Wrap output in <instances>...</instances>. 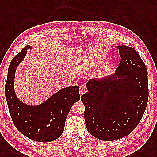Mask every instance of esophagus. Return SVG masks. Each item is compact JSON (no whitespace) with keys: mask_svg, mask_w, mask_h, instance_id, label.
<instances>
[{"mask_svg":"<svg viewBox=\"0 0 157 157\" xmlns=\"http://www.w3.org/2000/svg\"><path fill=\"white\" fill-rule=\"evenodd\" d=\"M86 91H87V89H86V87L85 85L82 84V85L80 86V88H79V94L81 95L84 93H85Z\"/></svg>","mask_w":157,"mask_h":157,"instance_id":"obj_1","label":"esophagus"}]
</instances>
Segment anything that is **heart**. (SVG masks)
Listing matches in <instances>:
<instances>
[{
    "instance_id": "heart-1",
    "label": "heart",
    "mask_w": 157,
    "mask_h": 157,
    "mask_svg": "<svg viewBox=\"0 0 157 157\" xmlns=\"http://www.w3.org/2000/svg\"><path fill=\"white\" fill-rule=\"evenodd\" d=\"M106 51L98 46H93L85 49L82 52L83 57L85 59H91L93 60H98L106 56ZM108 66L102 65L100 70V73L103 74L107 69Z\"/></svg>"
}]
</instances>
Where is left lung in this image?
Wrapping results in <instances>:
<instances>
[{
  "mask_svg": "<svg viewBox=\"0 0 157 157\" xmlns=\"http://www.w3.org/2000/svg\"><path fill=\"white\" fill-rule=\"evenodd\" d=\"M117 48L121 59L115 73L88 81V93L81 98L88 131L105 141L128 135L142 118L148 98L147 69L139 53L128 46Z\"/></svg>",
  "mask_w": 157,
  "mask_h": 157,
  "instance_id": "1",
  "label": "left lung"
}]
</instances>
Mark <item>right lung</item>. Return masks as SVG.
<instances>
[{
    "label": "right lung",
    "mask_w": 157,
    "mask_h": 157,
    "mask_svg": "<svg viewBox=\"0 0 157 157\" xmlns=\"http://www.w3.org/2000/svg\"><path fill=\"white\" fill-rule=\"evenodd\" d=\"M27 45L11 60L5 85V97L13 123L22 135L37 142L48 143L62 135L66 118L75 102L80 100L78 86L63 88L39 105L21 101L14 91L17 68L24 59Z\"/></svg>",
    "instance_id": "right-lung-1"
}]
</instances>
